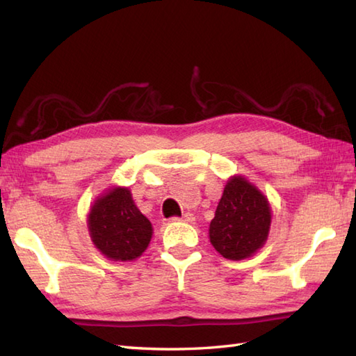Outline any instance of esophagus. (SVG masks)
<instances>
[{
  "instance_id": "1",
  "label": "esophagus",
  "mask_w": 356,
  "mask_h": 356,
  "mask_svg": "<svg viewBox=\"0 0 356 356\" xmlns=\"http://www.w3.org/2000/svg\"><path fill=\"white\" fill-rule=\"evenodd\" d=\"M195 220L194 216L191 213H185L182 217H174L172 222H186V223H193Z\"/></svg>"
}]
</instances>
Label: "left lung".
<instances>
[{
  "mask_svg": "<svg viewBox=\"0 0 356 356\" xmlns=\"http://www.w3.org/2000/svg\"><path fill=\"white\" fill-rule=\"evenodd\" d=\"M272 211L266 195L243 176H231L225 185L209 241L228 260H245L266 243Z\"/></svg>",
  "mask_w": 356,
  "mask_h": 356,
  "instance_id": "obj_1",
  "label": "left lung"
}]
</instances>
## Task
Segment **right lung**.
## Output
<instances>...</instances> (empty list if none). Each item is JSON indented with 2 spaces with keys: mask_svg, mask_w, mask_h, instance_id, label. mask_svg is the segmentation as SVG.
Here are the masks:
<instances>
[{
  "mask_svg": "<svg viewBox=\"0 0 356 356\" xmlns=\"http://www.w3.org/2000/svg\"><path fill=\"white\" fill-rule=\"evenodd\" d=\"M87 226L97 251L113 261L139 259L153 237L151 222L136 207L127 186H113L97 195Z\"/></svg>",
  "mask_w": 356,
  "mask_h": 356,
  "instance_id": "1",
  "label": "right lung"
}]
</instances>
